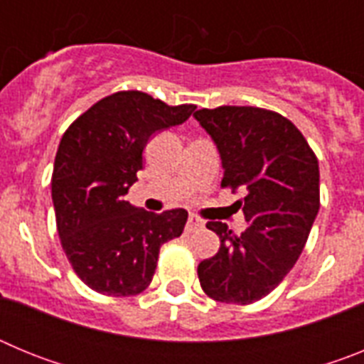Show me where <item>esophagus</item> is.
Masks as SVG:
<instances>
[{"instance_id": "1", "label": "esophagus", "mask_w": 364, "mask_h": 364, "mask_svg": "<svg viewBox=\"0 0 364 364\" xmlns=\"http://www.w3.org/2000/svg\"><path fill=\"white\" fill-rule=\"evenodd\" d=\"M202 226H204V222H202L200 218H198L195 213H189L188 226H186V230H188L189 233H191V231H195V230H200Z\"/></svg>"}]
</instances>
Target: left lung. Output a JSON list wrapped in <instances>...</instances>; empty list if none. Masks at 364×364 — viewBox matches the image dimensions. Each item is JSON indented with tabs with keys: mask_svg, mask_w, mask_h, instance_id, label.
<instances>
[{
	"mask_svg": "<svg viewBox=\"0 0 364 364\" xmlns=\"http://www.w3.org/2000/svg\"><path fill=\"white\" fill-rule=\"evenodd\" d=\"M200 122L220 153L222 188L242 189L247 228L233 235L208 222L220 247L198 264L205 295L228 304L266 297L290 273L319 211V162L306 138L275 111L247 105L200 109Z\"/></svg>",
	"mask_w": 364,
	"mask_h": 364,
	"instance_id": "1",
	"label": "left lung"
}]
</instances>
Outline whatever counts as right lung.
<instances>
[{"label": "right lung", "instance_id": "obj_1", "mask_svg": "<svg viewBox=\"0 0 364 364\" xmlns=\"http://www.w3.org/2000/svg\"><path fill=\"white\" fill-rule=\"evenodd\" d=\"M197 105H167L142 91L96 102L63 133L54 160L53 202L62 247L91 290L138 295L151 284L160 246L182 235L188 211L164 213L124 200L156 131L191 117Z\"/></svg>", "mask_w": 364, "mask_h": 364}]
</instances>
